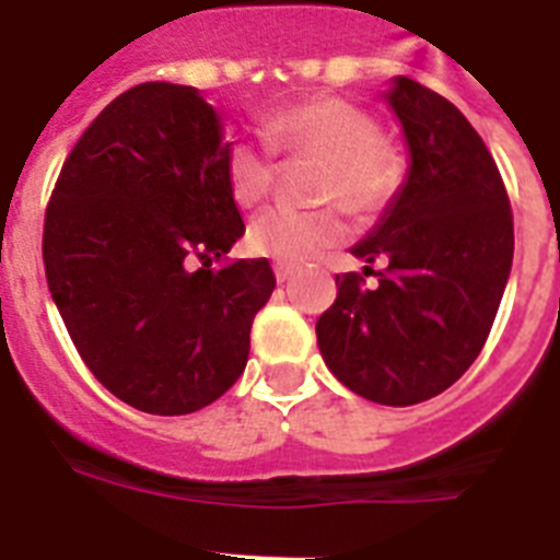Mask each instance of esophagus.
Wrapping results in <instances>:
<instances>
[{
  "mask_svg": "<svg viewBox=\"0 0 560 560\" xmlns=\"http://www.w3.org/2000/svg\"><path fill=\"white\" fill-rule=\"evenodd\" d=\"M272 272H276V281H288L295 272V265H284V261H276L272 265Z\"/></svg>",
  "mask_w": 560,
  "mask_h": 560,
  "instance_id": "esophagus-1",
  "label": "esophagus"
}]
</instances>
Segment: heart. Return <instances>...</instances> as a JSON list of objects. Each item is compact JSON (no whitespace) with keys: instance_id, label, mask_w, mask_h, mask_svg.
Masks as SVG:
<instances>
[{"instance_id":"1","label":"heart","mask_w":560,"mask_h":560,"mask_svg":"<svg viewBox=\"0 0 560 560\" xmlns=\"http://www.w3.org/2000/svg\"><path fill=\"white\" fill-rule=\"evenodd\" d=\"M265 139L290 159L322 162L316 199L345 205L361 219L382 213L404 182L398 150L384 142L373 113L350 98L318 93L281 107L265 121ZM228 185L238 208L265 205L276 187L270 150L236 144L228 156ZM336 205L322 210H270L250 224L247 244L258 256L284 265L307 261L347 236L345 213Z\"/></svg>"}]
</instances>
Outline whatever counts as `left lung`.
Masks as SVG:
<instances>
[{
  "label": "left lung",
  "mask_w": 560,
  "mask_h": 560,
  "mask_svg": "<svg viewBox=\"0 0 560 560\" xmlns=\"http://www.w3.org/2000/svg\"><path fill=\"white\" fill-rule=\"evenodd\" d=\"M401 121L410 167L352 256L378 284L336 276L316 322L318 350L361 398L410 407L439 396L478 359L512 267V213L490 150L439 93L396 77L384 93Z\"/></svg>",
  "instance_id": "left-lung-1"
}]
</instances>
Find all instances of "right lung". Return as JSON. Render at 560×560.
Instances as JSON below:
<instances>
[{
    "instance_id": "1",
    "label": "right lung",
    "mask_w": 560,
    "mask_h": 560,
    "mask_svg": "<svg viewBox=\"0 0 560 560\" xmlns=\"http://www.w3.org/2000/svg\"><path fill=\"white\" fill-rule=\"evenodd\" d=\"M230 150L196 88L136 84L70 150L45 213V276L79 355L150 416H187L236 384L276 288L267 258L210 267L244 233Z\"/></svg>"
}]
</instances>
